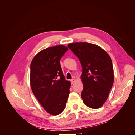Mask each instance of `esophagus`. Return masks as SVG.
Returning a JSON list of instances; mask_svg holds the SVG:
<instances>
[{
  "instance_id": "34e87169",
  "label": "esophagus",
  "mask_w": 135,
  "mask_h": 135,
  "mask_svg": "<svg viewBox=\"0 0 135 135\" xmlns=\"http://www.w3.org/2000/svg\"><path fill=\"white\" fill-rule=\"evenodd\" d=\"M70 81H71V84H73V83H74L75 79H71V80H70Z\"/></svg>"
}]
</instances>
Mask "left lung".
Listing matches in <instances>:
<instances>
[{"label":"left lung","instance_id":"left-lung-1","mask_svg":"<svg viewBox=\"0 0 135 135\" xmlns=\"http://www.w3.org/2000/svg\"><path fill=\"white\" fill-rule=\"evenodd\" d=\"M68 47L79 59L82 66L83 89L81 96L83 103L90 108H100L107 100L114 83L111 58L96 44L74 43Z\"/></svg>","mask_w":135,"mask_h":135}]
</instances>
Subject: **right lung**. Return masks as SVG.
Wrapping results in <instances>:
<instances>
[{"label":"right lung","mask_w":135,"mask_h":135,"mask_svg":"<svg viewBox=\"0 0 135 135\" xmlns=\"http://www.w3.org/2000/svg\"><path fill=\"white\" fill-rule=\"evenodd\" d=\"M68 50L62 45L39 52L30 65L32 91L47 112L59 115L64 110L69 95L70 82L63 74L60 60Z\"/></svg>","instance_id":"1"}]
</instances>
